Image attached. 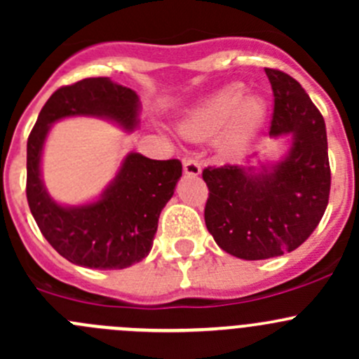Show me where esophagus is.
Here are the masks:
<instances>
[{
  "instance_id": "obj_1",
  "label": "esophagus",
  "mask_w": 359,
  "mask_h": 359,
  "mask_svg": "<svg viewBox=\"0 0 359 359\" xmlns=\"http://www.w3.org/2000/svg\"><path fill=\"white\" fill-rule=\"evenodd\" d=\"M184 173L191 177H198L201 173L200 163H198L196 159H191V158L184 159Z\"/></svg>"
}]
</instances>
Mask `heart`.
Here are the masks:
<instances>
[{
  "mask_svg": "<svg viewBox=\"0 0 359 359\" xmlns=\"http://www.w3.org/2000/svg\"><path fill=\"white\" fill-rule=\"evenodd\" d=\"M266 114L267 106L260 97H245V86L233 83L193 107L179 128L182 135L198 140L213 135L226 125L219 137V149L234 156L252 144L266 121Z\"/></svg>",
  "mask_w": 359,
  "mask_h": 359,
  "instance_id": "b5f03b06",
  "label": "heart"
}]
</instances>
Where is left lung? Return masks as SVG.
<instances>
[{
    "instance_id": "obj_1",
    "label": "left lung",
    "mask_w": 359,
    "mask_h": 359,
    "mask_svg": "<svg viewBox=\"0 0 359 359\" xmlns=\"http://www.w3.org/2000/svg\"><path fill=\"white\" fill-rule=\"evenodd\" d=\"M274 95L269 135L292 133L274 165L208 166L206 229L224 252L262 260L299 248L320 224L330 196L325 119L297 79L266 67Z\"/></svg>"
}]
</instances>
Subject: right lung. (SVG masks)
Segmentation results:
<instances>
[{"mask_svg":"<svg viewBox=\"0 0 359 359\" xmlns=\"http://www.w3.org/2000/svg\"><path fill=\"white\" fill-rule=\"evenodd\" d=\"M139 97L109 78H86L57 90L27 139V203L39 231L69 262L90 269H125L153 248L163 206L182 177L179 159L130 153L100 198L79 206L59 205L41 179V154L50 126L69 116L111 119L132 132L139 125Z\"/></svg>","mask_w":359,"mask_h":359,"instance_id":"obj_1","label":"right lung"}]
</instances>
